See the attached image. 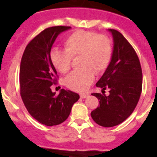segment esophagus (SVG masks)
Returning a JSON list of instances; mask_svg holds the SVG:
<instances>
[{
  "label": "esophagus",
  "instance_id": "esophagus-1",
  "mask_svg": "<svg viewBox=\"0 0 157 157\" xmlns=\"http://www.w3.org/2000/svg\"><path fill=\"white\" fill-rule=\"evenodd\" d=\"M89 96V94H80V97H81V98H86V97H88Z\"/></svg>",
  "mask_w": 157,
  "mask_h": 157
}]
</instances>
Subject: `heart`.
<instances>
[{
  "instance_id": "obj_1",
  "label": "heart",
  "mask_w": 157,
  "mask_h": 157,
  "mask_svg": "<svg viewBox=\"0 0 157 157\" xmlns=\"http://www.w3.org/2000/svg\"><path fill=\"white\" fill-rule=\"evenodd\" d=\"M65 50L54 48L50 53L53 66L60 73L70 70L71 59L80 57L78 67L65 79L67 88L83 92L93 83L97 74L104 71L112 60L113 47L112 40L106 35L95 32L77 30L67 37L64 41Z\"/></svg>"
}]
</instances>
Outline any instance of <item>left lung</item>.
Masks as SVG:
<instances>
[{
    "instance_id": "left-lung-1",
    "label": "left lung",
    "mask_w": 157,
    "mask_h": 157,
    "mask_svg": "<svg viewBox=\"0 0 157 157\" xmlns=\"http://www.w3.org/2000/svg\"><path fill=\"white\" fill-rule=\"evenodd\" d=\"M113 37V53L107 67L96 86L102 93H94L99 100V107L91 112L98 124L112 127L125 121L134 112L139 100L143 85V73L139 57L124 36L109 29ZM109 95H105V90Z\"/></svg>"
}]
</instances>
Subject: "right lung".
I'll return each mask as SVG.
<instances>
[{"mask_svg": "<svg viewBox=\"0 0 157 157\" xmlns=\"http://www.w3.org/2000/svg\"><path fill=\"white\" fill-rule=\"evenodd\" d=\"M71 27L48 28L26 46L19 69L20 94L26 108L41 124L53 126L65 121L72 105L80 98L78 94L62 89L58 96L50 86L56 84L57 71L50 53L57 36Z\"/></svg>", "mask_w": 157, "mask_h": 157, "instance_id": "add662e5", "label": "right lung"}]
</instances>
